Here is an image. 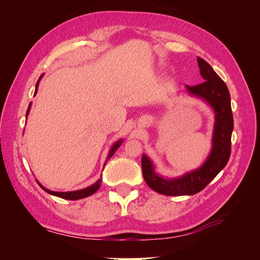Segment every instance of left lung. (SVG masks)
Segmentation results:
<instances>
[{
    "instance_id": "left-lung-1",
    "label": "left lung",
    "mask_w": 260,
    "mask_h": 260,
    "mask_svg": "<svg viewBox=\"0 0 260 260\" xmlns=\"http://www.w3.org/2000/svg\"><path fill=\"white\" fill-rule=\"evenodd\" d=\"M198 62L203 82L193 86L185 85V88L190 95L203 100L214 111L210 152L201 167L176 178H165L157 174L153 161L143 154L142 171L145 182L159 194L181 196L199 193L225 167L230 158L233 115L229 90L207 61L198 57Z\"/></svg>"
}]
</instances>
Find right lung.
Returning a JSON list of instances; mask_svg holds the SVG:
<instances>
[{
	"mask_svg": "<svg viewBox=\"0 0 260 260\" xmlns=\"http://www.w3.org/2000/svg\"><path fill=\"white\" fill-rule=\"evenodd\" d=\"M41 78H42V76H41L40 78H39V80H38V82H37V84H36L35 95H36L37 92H38V86H39V83H40ZM30 108H31V102H30V104H29L28 109H27L26 120H27V117H28V115H29ZM122 141H123L122 139L116 141V142L113 144V146L111 147V149H109V153H108V155H107V157H106V161H105V164H104V167H105V165H106L107 160H108L109 158H111V157L116 153L118 147H119V146L121 145ZM37 182L39 183V181H37ZM101 183H102V175H101V178L96 181V182H94L92 185H90V186H88V187L81 188V190H77V191H70V192H55V191H51V190H49V188L44 187V186H43L42 184H40V183H39V185H40L46 193H49V194H51V195L57 196V198H60V199L70 200V201H76V200H81V199H84V198H88V196H90V195L95 193V192L99 190V188H100Z\"/></svg>",
	"mask_w": 260,
	"mask_h": 260,
	"instance_id": "right-lung-1",
	"label": "right lung"
}]
</instances>
